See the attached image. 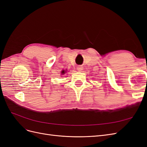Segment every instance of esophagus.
<instances>
[{
    "label": "esophagus",
    "mask_w": 147,
    "mask_h": 147,
    "mask_svg": "<svg viewBox=\"0 0 147 147\" xmlns=\"http://www.w3.org/2000/svg\"><path fill=\"white\" fill-rule=\"evenodd\" d=\"M77 70H80H80H83V67L82 66V65H78L77 66Z\"/></svg>",
    "instance_id": "esophagus-1"
}]
</instances>
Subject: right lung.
Here are the masks:
<instances>
[{
    "mask_svg": "<svg viewBox=\"0 0 147 147\" xmlns=\"http://www.w3.org/2000/svg\"><path fill=\"white\" fill-rule=\"evenodd\" d=\"M62 72V74H64L65 72V71H64V70H63V71H62V72Z\"/></svg>",
    "mask_w": 147,
    "mask_h": 147,
    "instance_id": "add662e5",
    "label": "right lung"
}]
</instances>
